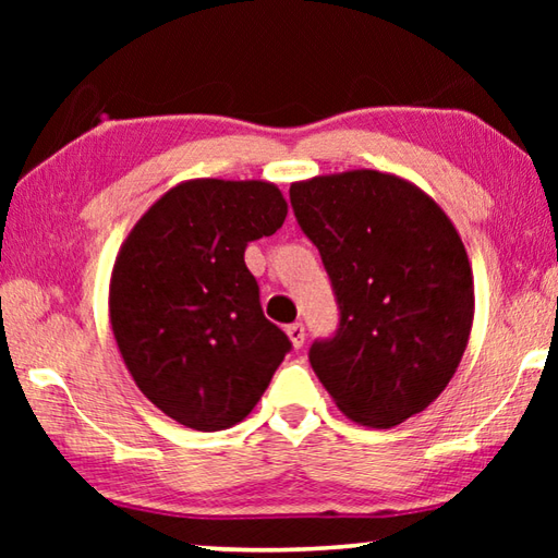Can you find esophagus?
<instances>
[{"label": "esophagus", "instance_id": "1", "mask_svg": "<svg viewBox=\"0 0 558 558\" xmlns=\"http://www.w3.org/2000/svg\"><path fill=\"white\" fill-rule=\"evenodd\" d=\"M288 337H290V342H292V347L295 349H300L302 344H305V327H302L300 323H295V325H290L288 329Z\"/></svg>", "mask_w": 558, "mask_h": 558}]
</instances>
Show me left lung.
<instances>
[{
	"label": "left lung",
	"mask_w": 558,
	"mask_h": 558,
	"mask_svg": "<svg viewBox=\"0 0 558 558\" xmlns=\"http://www.w3.org/2000/svg\"><path fill=\"white\" fill-rule=\"evenodd\" d=\"M300 229L319 248L339 329L310 364L347 418L399 426L426 411L465 354L475 286L460 233L403 177L349 169L290 184Z\"/></svg>",
	"instance_id": "obj_1"
}]
</instances>
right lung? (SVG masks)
<instances>
[{
  "instance_id": "right-lung-1",
  "label": "right lung",
  "mask_w": 558,
  "mask_h": 558,
  "mask_svg": "<svg viewBox=\"0 0 558 558\" xmlns=\"http://www.w3.org/2000/svg\"><path fill=\"white\" fill-rule=\"evenodd\" d=\"M288 216L263 179H186L122 241L108 313L137 389L194 430L241 423L260 401L290 339L266 319L245 245Z\"/></svg>"
}]
</instances>
